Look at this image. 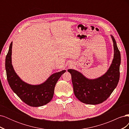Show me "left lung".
Masks as SVG:
<instances>
[{
	"label": "left lung",
	"instance_id": "8db88e82",
	"mask_svg": "<svg viewBox=\"0 0 129 129\" xmlns=\"http://www.w3.org/2000/svg\"><path fill=\"white\" fill-rule=\"evenodd\" d=\"M114 57L107 72L101 77L89 80L74 69H68L72 76L74 92L81 102L88 104H98L107 100L117 87L119 80L120 54L112 36Z\"/></svg>",
	"mask_w": 129,
	"mask_h": 129
}]
</instances>
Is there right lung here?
<instances>
[{"label": "right lung", "instance_id": "right-lung-1", "mask_svg": "<svg viewBox=\"0 0 129 129\" xmlns=\"http://www.w3.org/2000/svg\"><path fill=\"white\" fill-rule=\"evenodd\" d=\"M12 47V42L5 60L7 79L11 88L23 102L29 106L38 107L47 104L53 98L57 81L66 71L52 74L42 84L36 85L27 84L22 81L14 71L11 60Z\"/></svg>", "mask_w": 129, "mask_h": 129}]
</instances>
